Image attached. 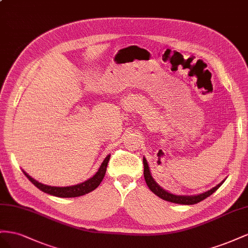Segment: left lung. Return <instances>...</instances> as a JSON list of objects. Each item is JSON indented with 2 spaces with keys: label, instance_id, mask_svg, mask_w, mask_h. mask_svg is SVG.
Listing matches in <instances>:
<instances>
[{
  "label": "left lung",
  "instance_id": "left-lung-1",
  "mask_svg": "<svg viewBox=\"0 0 248 248\" xmlns=\"http://www.w3.org/2000/svg\"><path fill=\"white\" fill-rule=\"evenodd\" d=\"M143 166H144V171H143V174H144V179H145V182H146V185L148 186V188H150L153 192L159 196L160 199L164 200V201H167V202H174V203H181V204H194V203H197L200 202L203 200H206L207 197H209L211 194H213L215 191L220 187L223 182L218 184V185L214 188H212L211 190L207 191V192L204 193H202L200 195H193V196H181V195H174V194H171L167 192V191H165L163 188H161L157 183H155L153 179V176L151 174V171H150V168H148V164L147 162L145 160V158H143Z\"/></svg>",
  "mask_w": 248,
  "mask_h": 248
}]
</instances>
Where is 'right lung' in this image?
I'll use <instances>...</instances> for the list:
<instances>
[{"label": "right lung", "instance_id": "add662e5", "mask_svg": "<svg viewBox=\"0 0 248 248\" xmlns=\"http://www.w3.org/2000/svg\"><path fill=\"white\" fill-rule=\"evenodd\" d=\"M110 160V155L106 157V159L103 161V163L98 169V171L93 176V178L87 180L86 182H84L82 184H79V185H75V186H69V187H52V186H46L44 185L37 181H35L32 179L31 176L26 173L25 175L27 176L29 181L34 184V186H36L39 190L44 191L45 193L51 194L54 196H58V197H78L84 195L86 193L91 192V191L94 190L95 188L98 187V185L102 183L106 170H107V166H108V162Z\"/></svg>", "mask_w": 248, "mask_h": 248}]
</instances>
